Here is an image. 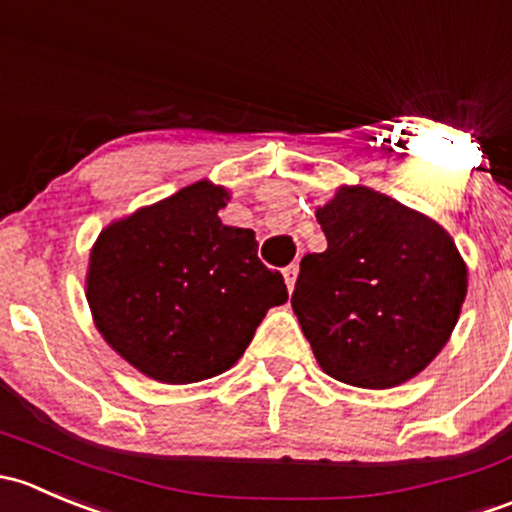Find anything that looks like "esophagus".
<instances>
[{"label": "esophagus", "mask_w": 512, "mask_h": 512, "mask_svg": "<svg viewBox=\"0 0 512 512\" xmlns=\"http://www.w3.org/2000/svg\"><path fill=\"white\" fill-rule=\"evenodd\" d=\"M283 278H286V286L288 291H293L295 286V278H298V263H291V266L283 268Z\"/></svg>", "instance_id": "1"}]
</instances>
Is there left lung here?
I'll use <instances>...</instances> for the list:
<instances>
[{
	"mask_svg": "<svg viewBox=\"0 0 512 512\" xmlns=\"http://www.w3.org/2000/svg\"><path fill=\"white\" fill-rule=\"evenodd\" d=\"M323 254L300 261L291 305L330 377L387 389L419 374L456 328L466 263L436 221L367 187L318 209Z\"/></svg>",
	"mask_w": 512,
	"mask_h": 512,
	"instance_id": "8db88e82",
	"label": "left lung"
}]
</instances>
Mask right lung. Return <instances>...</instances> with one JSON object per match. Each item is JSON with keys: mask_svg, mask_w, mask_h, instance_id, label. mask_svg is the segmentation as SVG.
I'll return each mask as SVG.
<instances>
[{"mask_svg": "<svg viewBox=\"0 0 512 512\" xmlns=\"http://www.w3.org/2000/svg\"><path fill=\"white\" fill-rule=\"evenodd\" d=\"M224 207L221 187L189 184L110 224L91 251L86 295L100 335L157 382L234 367L266 310L288 298L254 231L221 224Z\"/></svg>", "mask_w": 512, "mask_h": 512, "instance_id": "add662e5", "label": "right lung"}]
</instances>
